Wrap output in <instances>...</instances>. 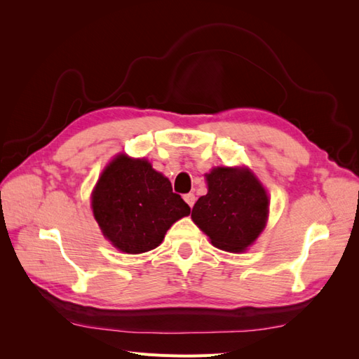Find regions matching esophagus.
<instances>
[{
    "label": "esophagus",
    "mask_w": 359,
    "mask_h": 359,
    "mask_svg": "<svg viewBox=\"0 0 359 359\" xmlns=\"http://www.w3.org/2000/svg\"><path fill=\"white\" fill-rule=\"evenodd\" d=\"M184 201L189 203V206H193L194 202H196V196H194L193 193H187V194H184Z\"/></svg>",
    "instance_id": "esophagus-1"
}]
</instances>
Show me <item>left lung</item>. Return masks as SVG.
<instances>
[{
  "label": "left lung",
  "instance_id": "left-lung-1",
  "mask_svg": "<svg viewBox=\"0 0 359 359\" xmlns=\"http://www.w3.org/2000/svg\"><path fill=\"white\" fill-rule=\"evenodd\" d=\"M206 181L208 193L194 203L193 222L217 248L244 252L266 224L265 189L247 169L215 168Z\"/></svg>",
  "mask_w": 359,
  "mask_h": 359
}]
</instances>
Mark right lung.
Masks as SVG:
<instances>
[{"mask_svg":"<svg viewBox=\"0 0 359 359\" xmlns=\"http://www.w3.org/2000/svg\"><path fill=\"white\" fill-rule=\"evenodd\" d=\"M93 211L103 235L118 250L137 255L156 248L166 231L190 214L170 181L144 158L118 156L93 191Z\"/></svg>","mask_w":359,"mask_h":359,"instance_id":"right-lung-1","label":"right lung"}]
</instances>
